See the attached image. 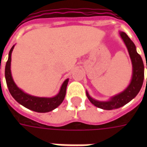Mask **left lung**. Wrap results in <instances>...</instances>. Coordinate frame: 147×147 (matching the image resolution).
Returning a JSON list of instances; mask_svg holds the SVG:
<instances>
[{
	"label": "left lung",
	"mask_w": 147,
	"mask_h": 147,
	"mask_svg": "<svg viewBox=\"0 0 147 147\" xmlns=\"http://www.w3.org/2000/svg\"><path fill=\"white\" fill-rule=\"evenodd\" d=\"M119 35L126 45L130 58H131V64H132L131 80L130 81L128 86H127L122 92L119 93L116 95L112 96L107 101H99V100L93 98L89 94L88 91L86 90V96L90 102L96 107L105 109V110H111V109L120 108L131 102L139 94L143 83V80H144L143 61H142L141 56L136 51V47L134 42L127 35L126 33H124L123 31H119Z\"/></svg>",
	"instance_id": "1"
}]
</instances>
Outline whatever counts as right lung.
Masks as SVG:
<instances>
[{
	"mask_svg": "<svg viewBox=\"0 0 147 147\" xmlns=\"http://www.w3.org/2000/svg\"><path fill=\"white\" fill-rule=\"evenodd\" d=\"M15 45L8 53V59L6 65H5V80L8 86V90L13 97V98L20 105L24 106L25 108L34 111L37 113H48L53 111L63 102L66 94L67 83L69 79L65 80L62 83L60 90L57 95L51 98H45V97H37L31 95L27 93H25L22 89L16 84L14 80L12 78L11 71V53L13 51Z\"/></svg>",
	"mask_w": 147,
	"mask_h": 147,
	"instance_id": "1",
	"label": "right lung"
}]
</instances>
